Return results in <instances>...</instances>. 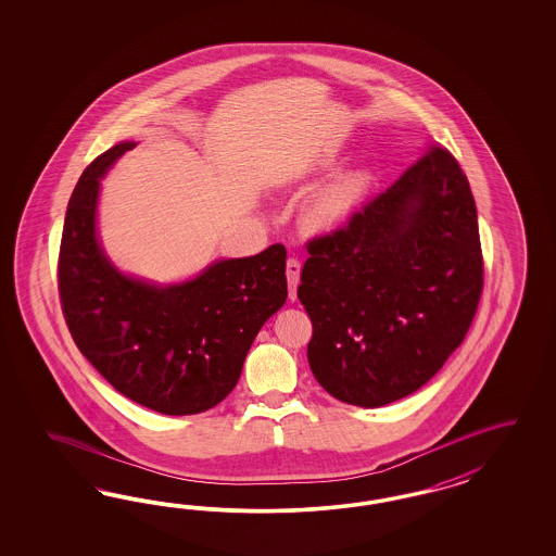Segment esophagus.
Returning <instances> with one entry per match:
<instances>
[{"mask_svg":"<svg viewBox=\"0 0 556 556\" xmlns=\"http://www.w3.org/2000/svg\"><path fill=\"white\" fill-rule=\"evenodd\" d=\"M287 286H289V300L295 302L298 298V283H300V273H302V263L298 258H287Z\"/></svg>","mask_w":556,"mask_h":556,"instance_id":"1","label":"esophagus"}]
</instances>
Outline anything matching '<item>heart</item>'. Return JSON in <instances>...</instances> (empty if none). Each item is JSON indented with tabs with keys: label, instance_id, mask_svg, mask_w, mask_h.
Here are the masks:
<instances>
[{
	"label": "heart",
	"instance_id": "1",
	"mask_svg": "<svg viewBox=\"0 0 556 556\" xmlns=\"http://www.w3.org/2000/svg\"><path fill=\"white\" fill-rule=\"evenodd\" d=\"M370 186L372 177L367 168L340 173L305 200L302 207L303 226L314 232H326L342 226L367 198Z\"/></svg>",
	"mask_w": 556,
	"mask_h": 556
}]
</instances>
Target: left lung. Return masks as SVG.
<instances>
[{"mask_svg":"<svg viewBox=\"0 0 556 556\" xmlns=\"http://www.w3.org/2000/svg\"><path fill=\"white\" fill-rule=\"evenodd\" d=\"M307 253L298 287L314 326L307 361L340 402H397L465 340L483 256L471 187L446 149L432 147Z\"/></svg>","mask_w":556,"mask_h":556,"instance_id":"obj_1","label":"left lung"}]
</instances>
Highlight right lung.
<instances>
[{"mask_svg":"<svg viewBox=\"0 0 556 556\" xmlns=\"http://www.w3.org/2000/svg\"><path fill=\"white\" fill-rule=\"evenodd\" d=\"M126 140L85 168L68 202L59 253V293L68 332L101 377L167 416L200 414L238 383L263 324L286 303V247L226 258L195 279L154 286L124 275L98 240L100 179Z\"/></svg>","mask_w":556,"mask_h":556,"instance_id":"1","label":"right lung"}]
</instances>
